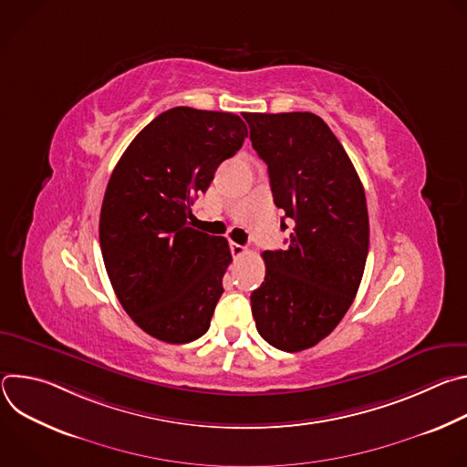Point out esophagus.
I'll use <instances>...</instances> for the list:
<instances>
[{
  "label": "esophagus",
  "instance_id": "esophagus-1",
  "mask_svg": "<svg viewBox=\"0 0 467 467\" xmlns=\"http://www.w3.org/2000/svg\"><path fill=\"white\" fill-rule=\"evenodd\" d=\"M245 247L244 245H240V244H234V242H231V253H233V256L234 258H238V256H242V254H245Z\"/></svg>",
  "mask_w": 467,
  "mask_h": 467
}]
</instances>
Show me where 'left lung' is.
Returning a JSON list of instances; mask_svg holds the SVG:
<instances>
[{
	"label": "left lung",
	"mask_w": 467,
	"mask_h": 467,
	"mask_svg": "<svg viewBox=\"0 0 467 467\" xmlns=\"http://www.w3.org/2000/svg\"><path fill=\"white\" fill-rule=\"evenodd\" d=\"M251 144L268 164L274 202L290 220L286 249L264 251L251 294L258 335L297 353L328 337L349 310L366 268V193L346 150L312 112H245Z\"/></svg>",
	"instance_id": "1"
}]
</instances>
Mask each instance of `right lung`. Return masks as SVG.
<instances>
[{"instance_id": "add662e5", "label": "right lung", "mask_w": 467, "mask_h": 467, "mask_svg": "<svg viewBox=\"0 0 467 467\" xmlns=\"http://www.w3.org/2000/svg\"><path fill=\"white\" fill-rule=\"evenodd\" d=\"M245 137L236 114L175 107L139 132L109 179L99 216L105 268L125 312L157 340L188 344L211 327L233 256L223 236L188 220Z\"/></svg>"}]
</instances>
